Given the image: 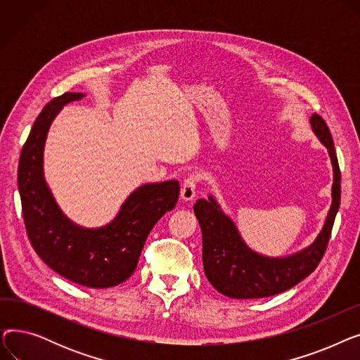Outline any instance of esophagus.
Instances as JSON below:
<instances>
[{"mask_svg": "<svg viewBox=\"0 0 360 360\" xmlns=\"http://www.w3.org/2000/svg\"><path fill=\"white\" fill-rule=\"evenodd\" d=\"M197 182H198V178L195 175H190L184 181V184L181 186V198L184 201H193L194 200Z\"/></svg>", "mask_w": 360, "mask_h": 360, "instance_id": "34e87169", "label": "esophagus"}]
</instances>
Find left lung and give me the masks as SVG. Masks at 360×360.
Here are the masks:
<instances>
[{"mask_svg": "<svg viewBox=\"0 0 360 360\" xmlns=\"http://www.w3.org/2000/svg\"><path fill=\"white\" fill-rule=\"evenodd\" d=\"M315 136L328 148L333 163V202L324 228L308 248L281 258H270L254 252L245 243L231 217L226 216L217 201L200 198L194 205L202 232V266L212 286L233 299L267 297L296 286L308 277L323 259L331 236L335 214L342 197V179L331 132L316 113L311 117Z\"/></svg>", "mask_w": 360, "mask_h": 360, "instance_id": "obj_1", "label": "left lung"}]
</instances>
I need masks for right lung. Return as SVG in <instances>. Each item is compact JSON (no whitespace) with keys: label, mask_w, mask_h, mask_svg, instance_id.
<instances>
[{"label":"right lung","mask_w":360,"mask_h":360,"mask_svg":"<svg viewBox=\"0 0 360 360\" xmlns=\"http://www.w3.org/2000/svg\"><path fill=\"white\" fill-rule=\"evenodd\" d=\"M83 96L64 93L42 109L23 146L17 181L26 232L36 254L55 273L77 285L105 289L134 273L150 231L178 202L179 182L141 185L125 200L118 216L102 228L86 229L72 223L44 178V147L56 113Z\"/></svg>","instance_id":"right-lung-1"}]
</instances>
